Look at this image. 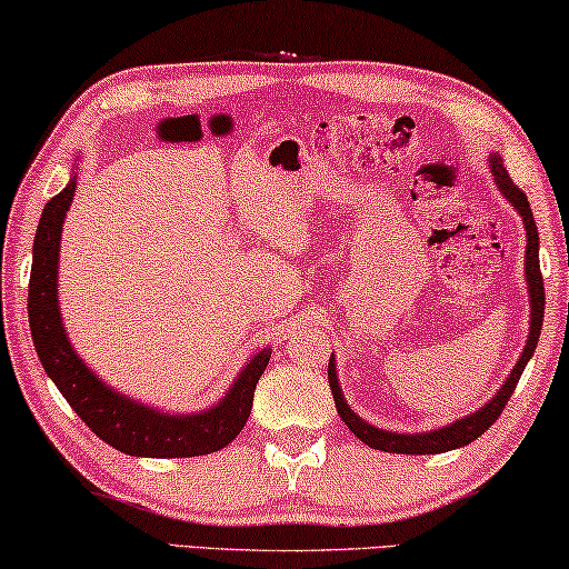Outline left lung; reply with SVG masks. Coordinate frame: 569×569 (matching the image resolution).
Segmentation results:
<instances>
[{
  "instance_id": "left-lung-1",
  "label": "left lung",
  "mask_w": 569,
  "mask_h": 569,
  "mask_svg": "<svg viewBox=\"0 0 569 569\" xmlns=\"http://www.w3.org/2000/svg\"><path fill=\"white\" fill-rule=\"evenodd\" d=\"M491 170L496 174V182H498V188H501V193L511 200L513 208H517V211L523 218V226H527V282H529V302H531V328H529L527 348H523L519 363L513 366L509 379H506L503 387L498 389V395L491 401H488L486 407H480L476 415H470L466 419H458V422L442 427V430L422 432V435L387 432V430H379V427L366 425L361 417H356L353 409L346 405L343 391H340V387H338L336 363H333V358H330L328 381H330V389H333L338 415L346 422L348 430H351L358 437V440L366 442L373 450L401 452V456H435V452H448V450H456V448H466L468 442L478 440V437L483 435L498 417H501L503 407L509 405L513 389H517V383L521 379L523 366L529 363V358L535 356V351H537V340H539V333H541V320H545V279H541V269H539L537 223H535V216H531L527 196H523V190L509 178V172H506V168H503V160L498 154L491 160Z\"/></svg>"
}]
</instances>
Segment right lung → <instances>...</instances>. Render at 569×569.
I'll list each match as a JSON object with an SVG mask.
<instances>
[{"label": "right lung", "instance_id": "obj_1", "mask_svg": "<svg viewBox=\"0 0 569 569\" xmlns=\"http://www.w3.org/2000/svg\"><path fill=\"white\" fill-rule=\"evenodd\" d=\"M76 193V178L50 198L42 208L32 247V272L28 292V315L34 351L46 373L56 381L60 395L73 412L89 425L93 435L127 456L139 458H193L208 456L229 445L243 430L254 405L259 376L269 363V351L257 353L239 373V379L221 405L200 415L170 417L137 405L111 391L86 369V363L68 343L58 312V249L66 211Z\"/></svg>", "mask_w": 569, "mask_h": 569}]
</instances>
